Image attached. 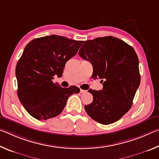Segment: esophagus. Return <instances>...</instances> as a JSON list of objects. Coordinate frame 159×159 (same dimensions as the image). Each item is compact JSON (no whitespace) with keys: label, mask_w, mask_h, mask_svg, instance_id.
Masks as SVG:
<instances>
[{"label":"esophagus","mask_w":159,"mask_h":159,"mask_svg":"<svg viewBox=\"0 0 159 159\" xmlns=\"http://www.w3.org/2000/svg\"><path fill=\"white\" fill-rule=\"evenodd\" d=\"M86 92H87V90H82V89H80V93H85Z\"/></svg>","instance_id":"obj_1"}]
</instances>
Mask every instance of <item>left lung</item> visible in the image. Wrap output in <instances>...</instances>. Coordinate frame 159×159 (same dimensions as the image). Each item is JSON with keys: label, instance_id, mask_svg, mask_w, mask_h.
<instances>
[{"label": "left lung", "instance_id": "obj_1", "mask_svg": "<svg viewBox=\"0 0 159 159\" xmlns=\"http://www.w3.org/2000/svg\"><path fill=\"white\" fill-rule=\"evenodd\" d=\"M79 55L90 61L93 78L101 79L103 85L102 90L88 91L93 102L85 105L86 113L101 124L117 121L131 108L140 83L135 51L122 40L110 36L86 41Z\"/></svg>", "mask_w": 159, "mask_h": 159}]
</instances>
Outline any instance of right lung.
Wrapping results in <instances>:
<instances>
[{
  "mask_svg": "<svg viewBox=\"0 0 159 159\" xmlns=\"http://www.w3.org/2000/svg\"><path fill=\"white\" fill-rule=\"evenodd\" d=\"M83 41L51 35L33 39L26 45L16 66L17 95L29 114L47 120L58 116L69 97L79 93L76 86L63 88L54 83V76H62L66 61L73 57Z\"/></svg>",
  "mask_w": 159,
  "mask_h": 159,
  "instance_id": "add662e5",
  "label": "right lung"
}]
</instances>
